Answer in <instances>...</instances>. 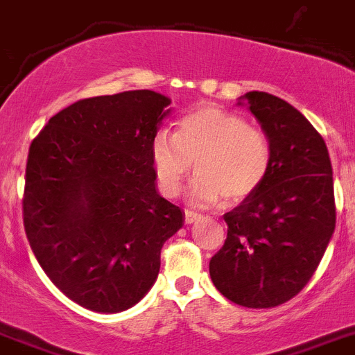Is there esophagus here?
<instances>
[{
	"mask_svg": "<svg viewBox=\"0 0 355 355\" xmlns=\"http://www.w3.org/2000/svg\"><path fill=\"white\" fill-rule=\"evenodd\" d=\"M201 218H202V215H199V213L191 211V209H185V223H194Z\"/></svg>",
	"mask_w": 355,
	"mask_h": 355,
	"instance_id": "esophagus-1",
	"label": "esophagus"
}]
</instances>
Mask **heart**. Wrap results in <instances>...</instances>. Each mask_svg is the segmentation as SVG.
<instances>
[{
  "mask_svg": "<svg viewBox=\"0 0 355 355\" xmlns=\"http://www.w3.org/2000/svg\"><path fill=\"white\" fill-rule=\"evenodd\" d=\"M159 191L177 198L194 170L192 205H215L225 196L243 201L261 187L272 164V147L261 128L216 105H199L178 121L177 132L161 130L150 144Z\"/></svg>",
  "mask_w": 355,
  "mask_h": 355,
  "instance_id": "b5f03b06",
  "label": "heart"
}]
</instances>
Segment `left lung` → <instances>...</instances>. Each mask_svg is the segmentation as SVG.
I'll use <instances>...</instances> for the list:
<instances>
[{"instance_id": "obj_1", "label": "left lung", "mask_w": 355, "mask_h": 355, "mask_svg": "<svg viewBox=\"0 0 355 355\" xmlns=\"http://www.w3.org/2000/svg\"><path fill=\"white\" fill-rule=\"evenodd\" d=\"M243 98L269 137L272 164L261 187L223 215L227 239L209 276L234 304L270 309L304 290L335 232L333 170L322 137L293 105L265 92Z\"/></svg>"}]
</instances>
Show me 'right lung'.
Segmentation results:
<instances>
[{
    "label": "right lung",
    "mask_w": 355,
    "mask_h": 355,
    "mask_svg": "<svg viewBox=\"0 0 355 355\" xmlns=\"http://www.w3.org/2000/svg\"><path fill=\"white\" fill-rule=\"evenodd\" d=\"M171 101L153 90L83 98L29 147L24 227L51 283L104 314L139 304L184 213L157 192L150 144Z\"/></svg>",
    "instance_id": "right-lung-1"
}]
</instances>
